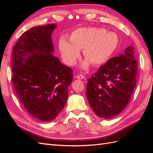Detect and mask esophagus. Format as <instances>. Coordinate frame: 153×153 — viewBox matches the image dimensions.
I'll list each match as a JSON object with an SVG mask.
<instances>
[{
    "instance_id": "1",
    "label": "esophagus",
    "mask_w": 153,
    "mask_h": 153,
    "mask_svg": "<svg viewBox=\"0 0 153 153\" xmlns=\"http://www.w3.org/2000/svg\"><path fill=\"white\" fill-rule=\"evenodd\" d=\"M85 78V76H84V75H77L76 76V78L77 79H79V80H82V79H84V78Z\"/></svg>"
}]
</instances>
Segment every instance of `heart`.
Masks as SVG:
<instances>
[{
    "label": "heart",
    "instance_id": "b5f03b06",
    "mask_svg": "<svg viewBox=\"0 0 153 153\" xmlns=\"http://www.w3.org/2000/svg\"><path fill=\"white\" fill-rule=\"evenodd\" d=\"M119 43L117 34L100 27L79 28L71 34L69 41L60 39L59 47L63 61L69 66L75 65L84 50L86 59L82 68L86 69L89 62L93 66L105 63L111 57Z\"/></svg>",
    "mask_w": 153,
    "mask_h": 153
}]
</instances>
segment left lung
Returning <instances> with one entry per match:
<instances>
[{
	"mask_svg": "<svg viewBox=\"0 0 153 153\" xmlns=\"http://www.w3.org/2000/svg\"><path fill=\"white\" fill-rule=\"evenodd\" d=\"M137 61L133 46L110 59L88 79L87 98L100 117L110 119L128 104L137 83Z\"/></svg>",
	"mask_w": 153,
	"mask_h": 153,
	"instance_id": "1",
	"label": "left lung"
}]
</instances>
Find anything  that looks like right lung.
<instances>
[{"instance_id":"1","label":"right lung","mask_w":153,"mask_h":153,"mask_svg":"<svg viewBox=\"0 0 153 153\" xmlns=\"http://www.w3.org/2000/svg\"><path fill=\"white\" fill-rule=\"evenodd\" d=\"M56 25L32 27L13 49L12 81L22 104L32 116L51 121L68 98L73 70L53 55L52 35Z\"/></svg>"}]
</instances>
